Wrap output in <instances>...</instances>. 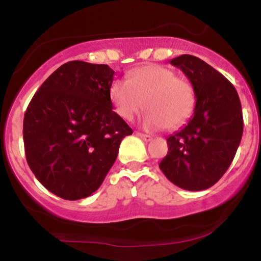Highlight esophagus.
Instances as JSON below:
<instances>
[{"label": "esophagus", "instance_id": "1", "mask_svg": "<svg viewBox=\"0 0 261 261\" xmlns=\"http://www.w3.org/2000/svg\"><path fill=\"white\" fill-rule=\"evenodd\" d=\"M137 136L140 137V139H142L145 142H148V141L152 140V136H149V135H146V134H142V133H136Z\"/></svg>", "mask_w": 261, "mask_h": 261}]
</instances>
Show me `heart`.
I'll list each match as a JSON object with an SVG mask.
<instances>
[{
    "label": "heart",
    "instance_id": "obj_1",
    "mask_svg": "<svg viewBox=\"0 0 261 261\" xmlns=\"http://www.w3.org/2000/svg\"><path fill=\"white\" fill-rule=\"evenodd\" d=\"M109 93L115 113L127 121L146 103L149 110L143 116L142 125L147 130L182 126L190 119L196 103L193 85L160 65L134 71L128 81L115 80Z\"/></svg>",
    "mask_w": 261,
    "mask_h": 261
}]
</instances>
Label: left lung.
<instances>
[{
	"label": "left lung",
	"mask_w": 261,
	"mask_h": 261,
	"mask_svg": "<svg viewBox=\"0 0 261 261\" xmlns=\"http://www.w3.org/2000/svg\"><path fill=\"white\" fill-rule=\"evenodd\" d=\"M170 64L190 81L196 104L188 124L167 139L168 153L160 168L176 187L205 190L222 178L241 143V100L232 83L201 59L181 55Z\"/></svg>",
	"instance_id": "left-lung-1"
}]
</instances>
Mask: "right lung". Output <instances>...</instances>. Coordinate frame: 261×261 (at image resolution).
<instances>
[{"mask_svg": "<svg viewBox=\"0 0 261 261\" xmlns=\"http://www.w3.org/2000/svg\"><path fill=\"white\" fill-rule=\"evenodd\" d=\"M108 65L70 61L47 77L23 120L29 168L56 196L80 200L100 187L133 130L113 110Z\"/></svg>", "mask_w": 261, "mask_h": 261, "instance_id": "1", "label": "right lung"}]
</instances>
